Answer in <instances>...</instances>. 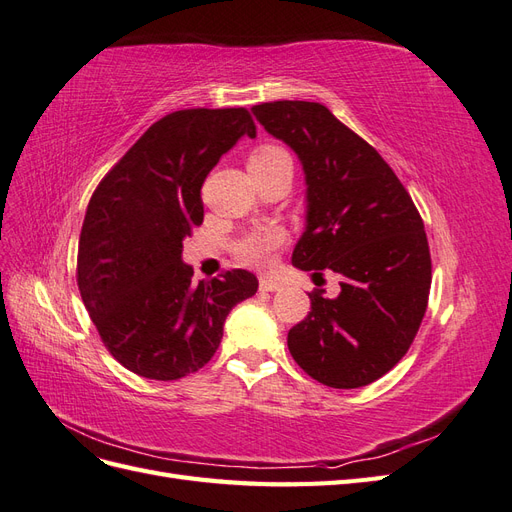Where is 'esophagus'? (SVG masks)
<instances>
[{
	"label": "esophagus",
	"instance_id": "1",
	"mask_svg": "<svg viewBox=\"0 0 512 512\" xmlns=\"http://www.w3.org/2000/svg\"><path fill=\"white\" fill-rule=\"evenodd\" d=\"M280 288H282V284L277 282V280H273V277H260V290L275 292V290H280Z\"/></svg>",
	"mask_w": 512,
	"mask_h": 512
}]
</instances>
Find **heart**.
I'll return each instance as SVG.
<instances>
[{"label": "heart", "mask_w": 512, "mask_h": 512, "mask_svg": "<svg viewBox=\"0 0 512 512\" xmlns=\"http://www.w3.org/2000/svg\"><path fill=\"white\" fill-rule=\"evenodd\" d=\"M280 164L292 166L288 153L280 147H273V145H265V147L256 149L250 156V162H247V166H256V168H271V166H280ZM280 239L282 237L277 230L254 232V235H247L243 241L237 243L235 252L243 262H247V265L262 267L269 260V252L277 243H280Z\"/></svg>", "instance_id": "heart-1"}]
</instances>
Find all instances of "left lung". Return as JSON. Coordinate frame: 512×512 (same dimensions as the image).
Masks as SVG:
<instances>
[{
  "instance_id": "1",
  "label": "left lung",
  "mask_w": 512,
  "mask_h": 512,
  "mask_svg": "<svg viewBox=\"0 0 512 512\" xmlns=\"http://www.w3.org/2000/svg\"><path fill=\"white\" fill-rule=\"evenodd\" d=\"M252 113L286 143L305 175V230L292 265L333 271L339 294L309 292L312 312L288 331L305 374L333 389H359L393 369L427 309L431 258L410 194L359 134L318 102L256 104Z\"/></svg>"
}]
</instances>
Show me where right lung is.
I'll use <instances>...</instances> for the list:
<instances>
[{
  "label": "right lung",
  "instance_id": "1",
  "mask_svg": "<svg viewBox=\"0 0 512 512\" xmlns=\"http://www.w3.org/2000/svg\"><path fill=\"white\" fill-rule=\"evenodd\" d=\"M241 136L256 138L245 108L170 113L89 200L76 280L104 346L138 376L179 380L207 365L230 309L258 290L245 269L194 284L181 258L183 239L203 224L200 188Z\"/></svg>",
  "mask_w": 512,
  "mask_h": 512
}]
</instances>
